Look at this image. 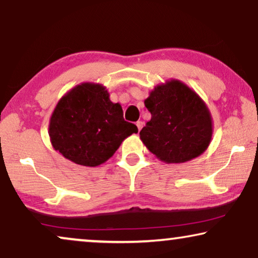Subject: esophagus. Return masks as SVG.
<instances>
[{"instance_id":"34e87169","label":"esophagus","mask_w":258,"mask_h":258,"mask_svg":"<svg viewBox=\"0 0 258 258\" xmlns=\"http://www.w3.org/2000/svg\"><path fill=\"white\" fill-rule=\"evenodd\" d=\"M136 125H137V128H139V130H141V129H142V126H143V122L142 121L136 122Z\"/></svg>"}]
</instances>
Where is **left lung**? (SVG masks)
Wrapping results in <instances>:
<instances>
[{
    "mask_svg": "<svg viewBox=\"0 0 258 258\" xmlns=\"http://www.w3.org/2000/svg\"><path fill=\"white\" fill-rule=\"evenodd\" d=\"M151 118L141 140L157 158L182 163L200 156L213 135L210 112L203 101L179 81L155 88L144 101Z\"/></svg>",
    "mask_w": 258,
    "mask_h": 258,
    "instance_id": "1",
    "label": "left lung"
}]
</instances>
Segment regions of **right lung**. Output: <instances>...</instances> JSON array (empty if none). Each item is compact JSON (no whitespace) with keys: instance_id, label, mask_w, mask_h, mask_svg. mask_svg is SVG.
<instances>
[{"instance_id":"1","label":"right lung","mask_w":258,"mask_h":258,"mask_svg":"<svg viewBox=\"0 0 258 258\" xmlns=\"http://www.w3.org/2000/svg\"><path fill=\"white\" fill-rule=\"evenodd\" d=\"M137 132L134 123L124 121L121 105L109 100L105 88L93 83L81 84L64 95L49 124L55 150L86 167L104 163L123 140Z\"/></svg>"}]
</instances>
